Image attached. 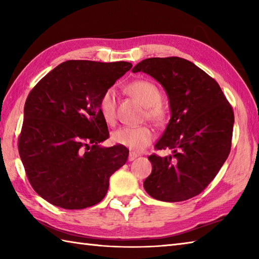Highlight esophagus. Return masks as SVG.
Listing matches in <instances>:
<instances>
[{
	"label": "esophagus",
	"mask_w": 259,
	"mask_h": 259,
	"mask_svg": "<svg viewBox=\"0 0 259 259\" xmlns=\"http://www.w3.org/2000/svg\"><path fill=\"white\" fill-rule=\"evenodd\" d=\"M137 157H138V155H137L136 152H130V153H129V157H128L129 161H134Z\"/></svg>",
	"instance_id": "1"
}]
</instances>
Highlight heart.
<instances>
[{
    "mask_svg": "<svg viewBox=\"0 0 259 259\" xmlns=\"http://www.w3.org/2000/svg\"><path fill=\"white\" fill-rule=\"evenodd\" d=\"M130 96L137 99L146 107V117L155 123H162L166 111L160 103L161 93L156 84L147 80H136L126 87ZM115 91L108 89L99 101V110L107 123L112 124L115 121ZM113 144L128 148L129 150L140 151L149 146L153 140V133L148 125L121 126L111 136Z\"/></svg>",
    "mask_w": 259,
    "mask_h": 259,
    "instance_id": "1",
    "label": "heart"
}]
</instances>
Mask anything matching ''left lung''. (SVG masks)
<instances>
[{
  "label": "left lung",
  "instance_id": "1",
  "mask_svg": "<svg viewBox=\"0 0 259 259\" xmlns=\"http://www.w3.org/2000/svg\"><path fill=\"white\" fill-rule=\"evenodd\" d=\"M133 72L151 75L166 90L171 118L155 148L167 157H148L152 171L144 187L157 200L177 202L199 195L230 152L234 111L221 87L188 60L149 58Z\"/></svg>",
  "mask_w": 259,
  "mask_h": 259
}]
</instances>
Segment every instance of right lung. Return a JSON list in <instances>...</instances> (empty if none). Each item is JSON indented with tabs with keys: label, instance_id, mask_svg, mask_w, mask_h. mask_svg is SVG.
<instances>
[{
	"label": "right lung",
	"instance_id": "obj_1",
	"mask_svg": "<svg viewBox=\"0 0 259 259\" xmlns=\"http://www.w3.org/2000/svg\"><path fill=\"white\" fill-rule=\"evenodd\" d=\"M133 64L69 60L37 82L26 98L19 153L33 189L54 206L83 209L100 202L109 178L129 150L101 147L109 138L99 110L103 92Z\"/></svg>",
	"mask_w": 259,
	"mask_h": 259
}]
</instances>
